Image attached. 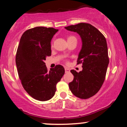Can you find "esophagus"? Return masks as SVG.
Instances as JSON below:
<instances>
[{
  "instance_id": "esophagus-1",
  "label": "esophagus",
  "mask_w": 127,
  "mask_h": 127,
  "mask_svg": "<svg viewBox=\"0 0 127 127\" xmlns=\"http://www.w3.org/2000/svg\"><path fill=\"white\" fill-rule=\"evenodd\" d=\"M64 69H65V73H68V72H70V69L67 67H65Z\"/></svg>"
}]
</instances>
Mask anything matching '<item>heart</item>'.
<instances>
[{
	"instance_id": "obj_1",
	"label": "heart",
	"mask_w": 127,
	"mask_h": 127,
	"mask_svg": "<svg viewBox=\"0 0 127 127\" xmlns=\"http://www.w3.org/2000/svg\"><path fill=\"white\" fill-rule=\"evenodd\" d=\"M73 38H75V37H74V36H68L67 37V40H70V39H73Z\"/></svg>"
}]
</instances>
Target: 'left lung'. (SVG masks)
<instances>
[{
    "label": "left lung",
    "instance_id": "obj_1",
    "mask_svg": "<svg viewBox=\"0 0 127 127\" xmlns=\"http://www.w3.org/2000/svg\"><path fill=\"white\" fill-rule=\"evenodd\" d=\"M65 29L78 33L82 41L77 64H82L83 69L79 73L71 70L74 78L68 84L69 88L76 97L89 98L98 93L105 79L109 63L107 42L101 32L88 23H81Z\"/></svg>",
    "mask_w": 127,
    "mask_h": 127
}]
</instances>
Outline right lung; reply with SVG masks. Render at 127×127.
<instances>
[{
	"label": "right lung",
	"mask_w": 127,
	"mask_h": 127,
	"mask_svg": "<svg viewBox=\"0 0 127 127\" xmlns=\"http://www.w3.org/2000/svg\"><path fill=\"white\" fill-rule=\"evenodd\" d=\"M59 30L36 27L26 30L20 39L15 62L19 78L26 92L39 101H47L55 95L57 84L64 74L62 65L48 71L44 62L51 55V41Z\"/></svg>",
	"instance_id": "right-lung-1"
}]
</instances>
